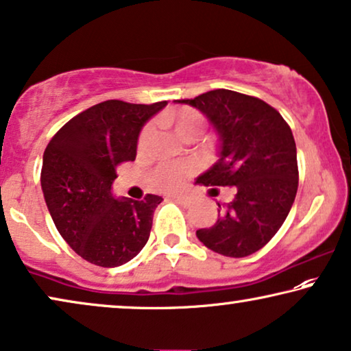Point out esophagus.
<instances>
[{"label":"esophagus","mask_w":351,"mask_h":351,"mask_svg":"<svg viewBox=\"0 0 351 351\" xmlns=\"http://www.w3.org/2000/svg\"><path fill=\"white\" fill-rule=\"evenodd\" d=\"M175 200L178 202V204H181L182 206H189L192 204V197H189V195H178V197H175Z\"/></svg>","instance_id":"obj_1"}]
</instances>
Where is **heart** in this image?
<instances>
[{"mask_svg":"<svg viewBox=\"0 0 351 351\" xmlns=\"http://www.w3.org/2000/svg\"><path fill=\"white\" fill-rule=\"evenodd\" d=\"M162 122L167 127L173 128L181 140L192 141L197 136L202 135L205 128V119L199 111L192 110V108H181V110L167 112L162 117ZM154 128L147 125L143 128L140 140H138V149L145 151L149 145ZM195 170L194 162H181V164H164L159 165L152 171L151 182L156 189L165 192H175L184 184L186 178L191 176Z\"/></svg>","mask_w":351,"mask_h":351,"instance_id":"heart-1","label":"heart"}]
</instances>
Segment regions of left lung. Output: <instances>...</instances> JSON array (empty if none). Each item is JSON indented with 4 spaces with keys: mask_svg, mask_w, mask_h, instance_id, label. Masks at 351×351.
Segmentation results:
<instances>
[{
    "mask_svg": "<svg viewBox=\"0 0 351 351\" xmlns=\"http://www.w3.org/2000/svg\"><path fill=\"white\" fill-rule=\"evenodd\" d=\"M175 103L199 110L218 135V160L197 182L234 187L235 194L224 206L218 204V219L197 230V239L229 258L256 253L294 204L299 171L293 132L275 108L227 88Z\"/></svg>",
    "mask_w": 351,
    "mask_h": 351,
    "instance_id": "1",
    "label": "left lung"
}]
</instances>
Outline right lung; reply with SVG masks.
I'll list each match as a JSON object with an SVG mask.
<instances>
[{
  "instance_id": "1",
  "label": "right lung",
  "mask_w": 351,
  "mask_h": 351,
  "mask_svg": "<svg viewBox=\"0 0 351 351\" xmlns=\"http://www.w3.org/2000/svg\"><path fill=\"white\" fill-rule=\"evenodd\" d=\"M167 101L133 105L108 100L82 111L58 130L44 151L41 187L63 240L82 259L119 267L149 239L162 197L132 200L112 194L116 169L135 160L138 136Z\"/></svg>"
}]
</instances>
